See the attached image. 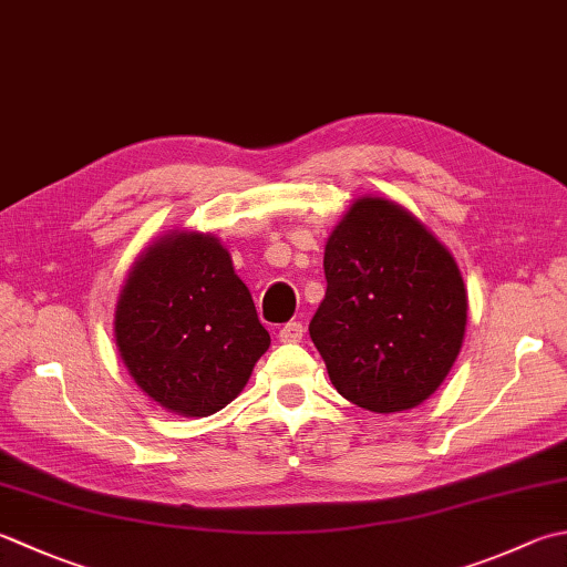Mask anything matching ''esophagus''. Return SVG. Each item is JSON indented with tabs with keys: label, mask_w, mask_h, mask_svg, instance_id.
<instances>
[{
	"label": "esophagus",
	"mask_w": 567,
	"mask_h": 567,
	"mask_svg": "<svg viewBox=\"0 0 567 567\" xmlns=\"http://www.w3.org/2000/svg\"><path fill=\"white\" fill-rule=\"evenodd\" d=\"M302 334H305V327L299 324V321H287V324H282V329H280V341L282 343H297L299 339H302Z\"/></svg>",
	"instance_id": "1"
}]
</instances>
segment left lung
<instances>
[{
	"label": "left lung",
	"instance_id": "left-lung-1",
	"mask_svg": "<svg viewBox=\"0 0 567 567\" xmlns=\"http://www.w3.org/2000/svg\"><path fill=\"white\" fill-rule=\"evenodd\" d=\"M324 275L309 337L337 391L371 413L427 401L467 327V290L450 250L403 206L363 196L327 238Z\"/></svg>",
	"mask_w": 567,
	"mask_h": 567
}]
</instances>
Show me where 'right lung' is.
I'll return each instance as SVG.
<instances>
[{"instance_id": "obj_1", "label": "right lung", "mask_w": 567, "mask_h": 567, "mask_svg": "<svg viewBox=\"0 0 567 567\" xmlns=\"http://www.w3.org/2000/svg\"><path fill=\"white\" fill-rule=\"evenodd\" d=\"M115 341L152 401L206 417L246 388L270 334L220 240L172 230L132 265L115 309Z\"/></svg>"}]
</instances>
